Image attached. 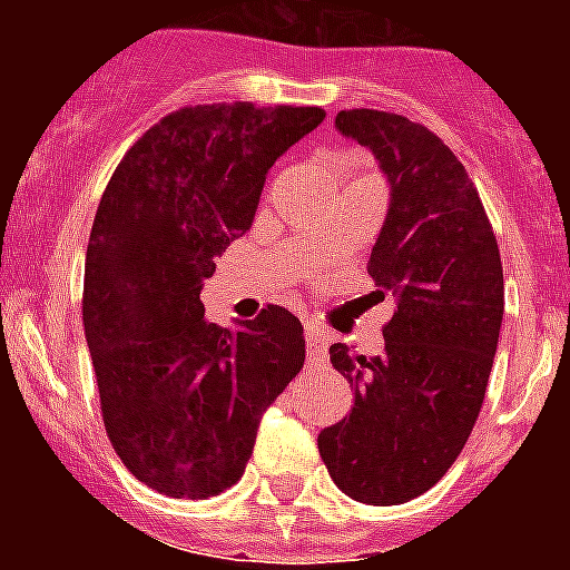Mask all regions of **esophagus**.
I'll use <instances>...</instances> for the list:
<instances>
[{"label":"esophagus","instance_id":"esophagus-1","mask_svg":"<svg viewBox=\"0 0 570 570\" xmlns=\"http://www.w3.org/2000/svg\"><path fill=\"white\" fill-rule=\"evenodd\" d=\"M305 342H308L311 356H325L328 351V334L320 325H305Z\"/></svg>","mask_w":570,"mask_h":570}]
</instances>
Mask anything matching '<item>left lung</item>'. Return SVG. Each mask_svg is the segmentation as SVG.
Here are the masks:
<instances>
[{
  "mask_svg": "<svg viewBox=\"0 0 570 570\" xmlns=\"http://www.w3.org/2000/svg\"><path fill=\"white\" fill-rule=\"evenodd\" d=\"M387 183L367 259L376 299H394L380 356L331 345L354 407L320 434V456L351 500L396 505L434 488L465 448L500 342L505 285L497 236L454 150L385 110H340Z\"/></svg>",
  "mask_w": 570,
  "mask_h": 570,
  "instance_id": "obj_1",
  "label": "left lung"
}]
</instances>
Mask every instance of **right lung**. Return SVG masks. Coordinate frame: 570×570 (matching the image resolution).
Here are the masks:
<instances>
[{
	"instance_id": "right-lung-1",
	"label": "right lung",
	"mask_w": 570,
	"mask_h": 570,
	"mask_svg": "<svg viewBox=\"0 0 570 570\" xmlns=\"http://www.w3.org/2000/svg\"><path fill=\"white\" fill-rule=\"evenodd\" d=\"M322 119V108L291 105L174 110L105 188L85 256V340L110 445L165 497L236 485L262 414L305 362L291 311L268 305L219 328L199 291L214 256L254 223L271 165Z\"/></svg>"
}]
</instances>
